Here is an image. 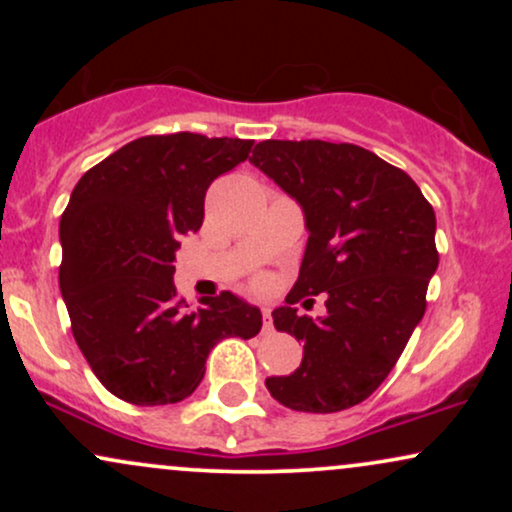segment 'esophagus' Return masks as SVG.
<instances>
[{"label":"esophagus","instance_id":"obj_1","mask_svg":"<svg viewBox=\"0 0 512 512\" xmlns=\"http://www.w3.org/2000/svg\"><path fill=\"white\" fill-rule=\"evenodd\" d=\"M262 322H264V327H262V332H264V334H269V332L274 330V325H272V313H269L267 308L262 310Z\"/></svg>","mask_w":512,"mask_h":512}]
</instances>
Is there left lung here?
I'll return each mask as SVG.
<instances>
[{
	"mask_svg": "<svg viewBox=\"0 0 512 512\" xmlns=\"http://www.w3.org/2000/svg\"><path fill=\"white\" fill-rule=\"evenodd\" d=\"M252 166L305 211L310 238L274 327L303 342L301 368L267 378L276 402L310 414L361 404L378 390L426 313L438 269L436 214L419 185L356 144L320 139L257 144ZM325 292L328 315L292 305Z\"/></svg>",
	"mask_w": 512,
	"mask_h": 512,
	"instance_id": "obj_1",
	"label": "left lung"
}]
</instances>
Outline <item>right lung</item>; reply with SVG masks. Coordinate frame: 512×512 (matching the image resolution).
<instances>
[{"label":"right lung","mask_w":512,"mask_h":512,"mask_svg":"<svg viewBox=\"0 0 512 512\" xmlns=\"http://www.w3.org/2000/svg\"><path fill=\"white\" fill-rule=\"evenodd\" d=\"M252 144L151 134L76 182L60 221V289L81 354L115 397L139 407L182 402L221 339L260 332V310L231 291L190 310L173 284L180 236L202 228L209 185Z\"/></svg>","instance_id":"1"}]
</instances>
